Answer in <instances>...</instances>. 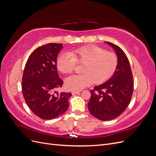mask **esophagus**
<instances>
[{
    "label": "esophagus",
    "mask_w": 156,
    "mask_h": 156,
    "mask_svg": "<svg viewBox=\"0 0 156 156\" xmlns=\"http://www.w3.org/2000/svg\"><path fill=\"white\" fill-rule=\"evenodd\" d=\"M80 92V90H73L72 92V94H73V95H75V94H79Z\"/></svg>",
    "instance_id": "1"
}]
</instances>
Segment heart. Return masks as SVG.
<instances>
[{
    "mask_svg": "<svg viewBox=\"0 0 156 156\" xmlns=\"http://www.w3.org/2000/svg\"><path fill=\"white\" fill-rule=\"evenodd\" d=\"M118 56L95 45L84 46L60 55L56 58V67L60 72L70 74L77 64H83V73L69 77L66 86L69 90H81L94 82L101 84L110 79L118 66Z\"/></svg>",
    "mask_w": 156,
    "mask_h": 156,
    "instance_id": "b5f03b06",
    "label": "heart"
}]
</instances>
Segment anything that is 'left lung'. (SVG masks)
<instances>
[{
  "label": "left lung",
  "mask_w": 156,
  "mask_h": 156,
  "mask_svg": "<svg viewBox=\"0 0 156 156\" xmlns=\"http://www.w3.org/2000/svg\"><path fill=\"white\" fill-rule=\"evenodd\" d=\"M115 49L118 66L112 77L91 90L88 103L90 112L96 119L108 121L120 116L128 106L133 95L134 82L130 64L126 55L119 46L106 41Z\"/></svg>",
  "instance_id": "left-lung-1"
}]
</instances>
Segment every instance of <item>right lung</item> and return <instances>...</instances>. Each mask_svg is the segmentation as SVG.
<instances>
[{"instance_id":"right-lung-1","label":"right lung","mask_w":156,"mask_h":156,"mask_svg":"<svg viewBox=\"0 0 156 156\" xmlns=\"http://www.w3.org/2000/svg\"><path fill=\"white\" fill-rule=\"evenodd\" d=\"M62 44L51 43L32 52L25 64L22 78V92L27 105L34 115L51 120L67 111L71 92H60L63 81L56 69V57Z\"/></svg>"}]
</instances>
